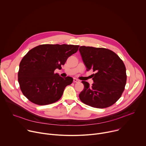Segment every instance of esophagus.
Returning <instances> with one entry per match:
<instances>
[{"instance_id": "34e87169", "label": "esophagus", "mask_w": 146, "mask_h": 146, "mask_svg": "<svg viewBox=\"0 0 146 146\" xmlns=\"http://www.w3.org/2000/svg\"><path fill=\"white\" fill-rule=\"evenodd\" d=\"M73 82H76V83H77V82H79V80H77V78H73Z\"/></svg>"}]
</instances>
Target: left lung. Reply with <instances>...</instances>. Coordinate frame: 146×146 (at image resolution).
I'll return each instance as SVG.
<instances>
[{
    "instance_id": "left-lung-1",
    "label": "left lung",
    "mask_w": 146,
    "mask_h": 146,
    "mask_svg": "<svg viewBox=\"0 0 146 146\" xmlns=\"http://www.w3.org/2000/svg\"><path fill=\"white\" fill-rule=\"evenodd\" d=\"M79 51L87 70H93L94 84L82 81L84 88L79 94L81 101L95 108L114 104L121 96L127 82L126 68L113 51L105 48L81 46Z\"/></svg>"
}]
</instances>
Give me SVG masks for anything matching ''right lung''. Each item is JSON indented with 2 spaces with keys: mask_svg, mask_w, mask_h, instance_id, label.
I'll list each match as a JSON object with an SVG mask.
<instances>
[{
  "mask_svg": "<svg viewBox=\"0 0 146 146\" xmlns=\"http://www.w3.org/2000/svg\"><path fill=\"white\" fill-rule=\"evenodd\" d=\"M78 45L41 44L28 52L19 64L18 80L24 95L38 105L58 101L73 78H62L55 73L67 59L76 53Z\"/></svg>",
  "mask_w": 146,
  "mask_h": 146,
  "instance_id": "obj_1",
  "label": "right lung"
}]
</instances>
